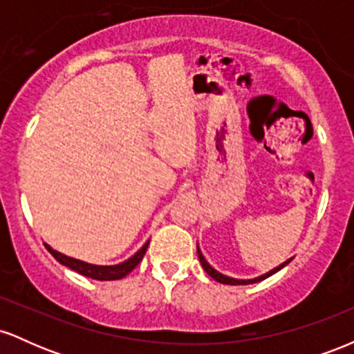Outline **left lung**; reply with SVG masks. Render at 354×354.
I'll list each match as a JSON object with an SVG mask.
<instances>
[{
  "label": "left lung",
  "mask_w": 354,
  "mask_h": 354,
  "mask_svg": "<svg viewBox=\"0 0 354 354\" xmlns=\"http://www.w3.org/2000/svg\"><path fill=\"white\" fill-rule=\"evenodd\" d=\"M196 251H198V258H200V263H201L203 270H205L206 273H208V274L211 276V278L214 279V281H218V283H223V284H233V286H236V284H253V283H259V281H263V279H266L268 276L274 274L276 271H279V270H281V268L286 266L288 263H290L291 259H293V258L286 259V261L281 263V265H279V266L273 268V270H271V271H268V273H265V274H261V276H256V278H253V279H238V278H231V276H226V274L219 273V271L214 270V268L211 266L209 263L206 261V259H205V256H203L201 250H200V246H196Z\"/></svg>",
  "instance_id": "left-lung-1"
}]
</instances>
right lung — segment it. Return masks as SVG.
Here are the masks:
<instances>
[{
	"mask_svg": "<svg viewBox=\"0 0 354 354\" xmlns=\"http://www.w3.org/2000/svg\"><path fill=\"white\" fill-rule=\"evenodd\" d=\"M148 245H149V241H146L145 245L131 256V258H128L123 263H118V265H111V266H103V265H91V263H84V261H81V259L71 258V256H66V254L59 253V251L53 250L48 243H44L46 250L50 251L53 256H55L56 261H59L61 265L68 266L70 270L76 271V273H80L83 276H88V278H91V279H100V281H113V279H121V278H124L128 273H131V271L138 266V263L143 259L146 250H148Z\"/></svg>",
	"mask_w": 354,
	"mask_h": 354,
	"instance_id": "add662e5",
	"label": "right lung"
}]
</instances>
